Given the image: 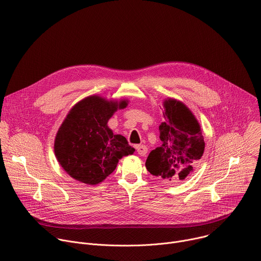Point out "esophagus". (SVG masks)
<instances>
[{
	"label": "esophagus",
	"instance_id": "obj_1",
	"mask_svg": "<svg viewBox=\"0 0 261 261\" xmlns=\"http://www.w3.org/2000/svg\"><path fill=\"white\" fill-rule=\"evenodd\" d=\"M135 148H136L138 155H140V156H145L147 153V147L143 144H137V145H135Z\"/></svg>",
	"mask_w": 261,
	"mask_h": 261
}]
</instances>
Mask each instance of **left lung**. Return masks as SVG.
<instances>
[{"mask_svg": "<svg viewBox=\"0 0 261 261\" xmlns=\"http://www.w3.org/2000/svg\"><path fill=\"white\" fill-rule=\"evenodd\" d=\"M163 107L165 122L159 126L162 145L147 156L145 167L151 174L176 184L193 172L205 143L197 119L182 102L167 98Z\"/></svg>", "mask_w": 261, "mask_h": 261, "instance_id": "left-lung-1", "label": "left lung"}]
</instances>
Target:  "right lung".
I'll return each mask as SVG.
<instances>
[{"mask_svg": "<svg viewBox=\"0 0 261 261\" xmlns=\"http://www.w3.org/2000/svg\"><path fill=\"white\" fill-rule=\"evenodd\" d=\"M127 105L126 99L93 95L69 110L56 135L55 155L71 177L97 185L113 173L121 158L135 152L124 136L114 134L107 126L116 111Z\"/></svg>", "mask_w": 261, "mask_h": 261, "instance_id": "add662e5", "label": "right lung"}]
</instances>
